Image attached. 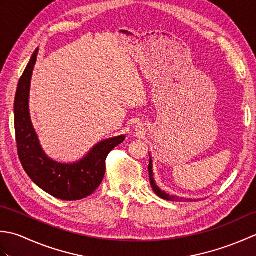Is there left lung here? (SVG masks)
Instances as JSON below:
<instances>
[{
    "instance_id": "1",
    "label": "left lung",
    "mask_w": 256,
    "mask_h": 256,
    "mask_svg": "<svg viewBox=\"0 0 256 256\" xmlns=\"http://www.w3.org/2000/svg\"><path fill=\"white\" fill-rule=\"evenodd\" d=\"M153 166H152V158L150 160V165H148V172H150V184H152V188H153V190L155 192V194L158 196V197L165 199V200H170V201H179V202H186V201H192V199H186V198H179L177 197V196H172L170 194H166L164 192H162V190L156 186L155 184V180L153 178Z\"/></svg>"
}]
</instances>
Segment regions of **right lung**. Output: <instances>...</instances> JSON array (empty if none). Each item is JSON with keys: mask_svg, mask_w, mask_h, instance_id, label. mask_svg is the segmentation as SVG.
Here are the masks:
<instances>
[{"mask_svg": "<svg viewBox=\"0 0 256 256\" xmlns=\"http://www.w3.org/2000/svg\"><path fill=\"white\" fill-rule=\"evenodd\" d=\"M38 50L32 54L18 81L14 101V126L18 154L27 175L38 187L62 200H80L94 194L106 174L108 153L125 140L124 135L102 140L84 158L74 164L54 162L42 150L32 128L28 94Z\"/></svg>", "mask_w": 256, "mask_h": 256, "instance_id": "add662e5", "label": "right lung"}]
</instances>
